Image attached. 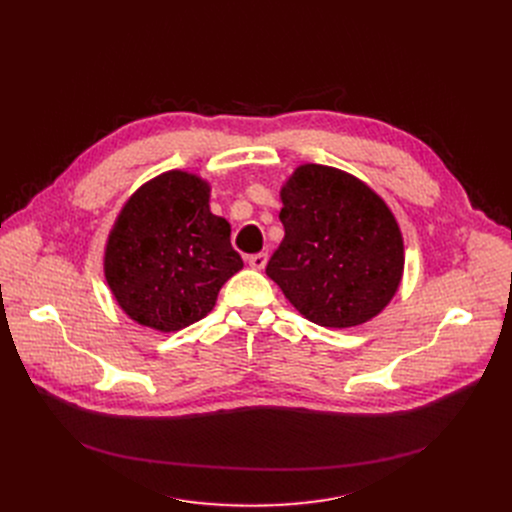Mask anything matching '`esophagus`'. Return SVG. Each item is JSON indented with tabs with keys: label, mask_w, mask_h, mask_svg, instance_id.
Returning a JSON list of instances; mask_svg holds the SVG:
<instances>
[{
	"label": "esophagus",
	"mask_w": 512,
	"mask_h": 512,
	"mask_svg": "<svg viewBox=\"0 0 512 512\" xmlns=\"http://www.w3.org/2000/svg\"><path fill=\"white\" fill-rule=\"evenodd\" d=\"M247 261H249V265L253 267V270H263L265 263H267V255L265 253H255Z\"/></svg>",
	"instance_id": "esophagus-1"
}]
</instances>
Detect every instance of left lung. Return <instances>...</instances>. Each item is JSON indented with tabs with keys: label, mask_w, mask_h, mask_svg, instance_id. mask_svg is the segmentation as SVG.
I'll use <instances>...</instances> for the list:
<instances>
[{
	"label": "left lung",
	"mask_w": 512,
	"mask_h": 512,
	"mask_svg": "<svg viewBox=\"0 0 512 512\" xmlns=\"http://www.w3.org/2000/svg\"><path fill=\"white\" fill-rule=\"evenodd\" d=\"M284 240L265 267L301 315L353 328L396 294L405 247L390 207L359 178L305 164L280 191Z\"/></svg>",
	"instance_id": "8db88e82"
}]
</instances>
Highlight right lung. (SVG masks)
<instances>
[{
    "label": "right lung",
    "instance_id": "1",
    "mask_svg": "<svg viewBox=\"0 0 512 512\" xmlns=\"http://www.w3.org/2000/svg\"><path fill=\"white\" fill-rule=\"evenodd\" d=\"M209 184L170 170L122 207L105 245V280L122 311L157 332L203 319L242 270L230 224L209 209Z\"/></svg>",
    "mask_w": 512,
    "mask_h": 512
}]
</instances>
